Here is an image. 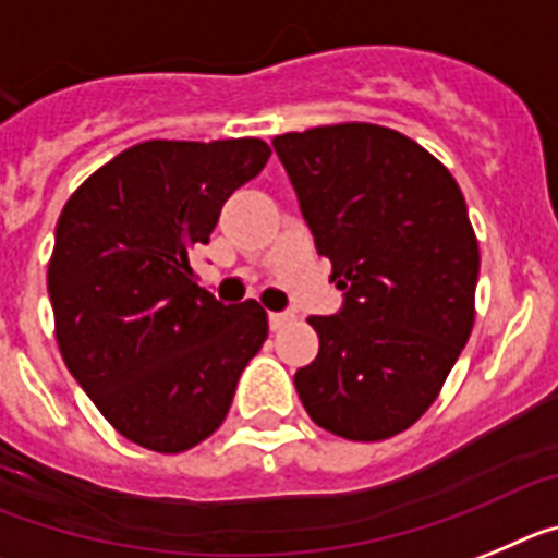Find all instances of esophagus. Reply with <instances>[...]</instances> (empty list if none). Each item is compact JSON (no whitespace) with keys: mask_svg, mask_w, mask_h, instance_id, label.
Listing matches in <instances>:
<instances>
[{"mask_svg":"<svg viewBox=\"0 0 558 558\" xmlns=\"http://www.w3.org/2000/svg\"><path fill=\"white\" fill-rule=\"evenodd\" d=\"M286 323H292V314H289V312H272V314H269V328H272V331H280Z\"/></svg>","mask_w":558,"mask_h":558,"instance_id":"34e87169","label":"esophagus"}]
</instances>
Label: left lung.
Listing matches in <instances>:
<instances>
[{
    "mask_svg": "<svg viewBox=\"0 0 558 558\" xmlns=\"http://www.w3.org/2000/svg\"><path fill=\"white\" fill-rule=\"evenodd\" d=\"M331 280L345 292L294 387L312 421L348 440L404 433L438 399L474 326L481 246L449 168L376 123L272 140Z\"/></svg>",
    "mask_w": 558,
    "mask_h": 558,
    "instance_id": "left-lung-1",
    "label": "left lung"
}]
</instances>
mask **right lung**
<instances>
[{
  "mask_svg": "<svg viewBox=\"0 0 558 558\" xmlns=\"http://www.w3.org/2000/svg\"><path fill=\"white\" fill-rule=\"evenodd\" d=\"M269 154L258 137L145 140L100 165L58 216L47 266L58 351L137 447L177 454L210 438L266 342L260 303L221 306L187 252L210 241Z\"/></svg>",
  "mask_w": 558,
  "mask_h": 558,
  "instance_id": "add662e5",
  "label": "right lung"
}]
</instances>
